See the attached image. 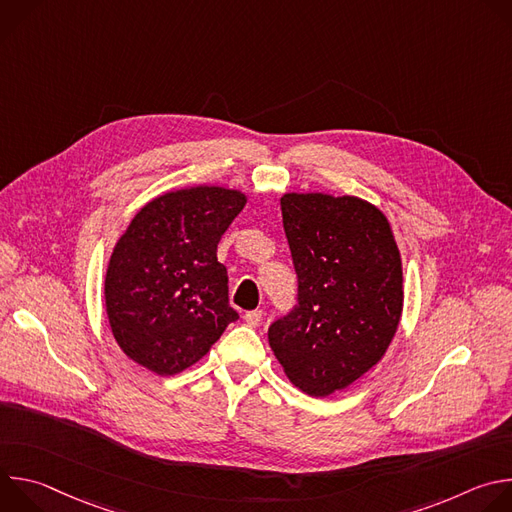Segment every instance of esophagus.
<instances>
[{
  "label": "esophagus",
  "mask_w": 512,
  "mask_h": 512,
  "mask_svg": "<svg viewBox=\"0 0 512 512\" xmlns=\"http://www.w3.org/2000/svg\"><path fill=\"white\" fill-rule=\"evenodd\" d=\"M261 320H263V312H261V310H251V312H245V322H247V326H251V328H257V326L261 324Z\"/></svg>",
  "instance_id": "34e87169"
}]
</instances>
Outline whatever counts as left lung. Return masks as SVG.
Segmentation results:
<instances>
[{
	"mask_svg": "<svg viewBox=\"0 0 512 512\" xmlns=\"http://www.w3.org/2000/svg\"><path fill=\"white\" fill-rule=\"evenodd\" d=\"M298 306L269 326L287 379L314 397L346 389L387 352L403 312L401 255L387 216L356 196H281Z\"/></svg>",
	"mask_w": 512,
	"mask_h": 512,
	"instance_id": "left-lung-1",
	"label": "left lung"
}]
</instances>
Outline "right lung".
I'll return each mask as SVG.
<instances>
[{"label": "right lung", "instance_id": "obj_1", "mask_svg": "<svg viewBox=\"0 0 512 512\" xmlns=\"http://www.w3.org/2000/svg\"><path fill=\"white\" fill-rule=\"evenodd\" d=\"M245 202L221 186L166 192L117 241L105 275L107 316L119 348L143 369L182 373L239 320L216 247Z\"/></svg>", "mask_w": 512, "mask_h": 512}]
</instances>
